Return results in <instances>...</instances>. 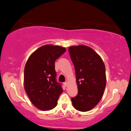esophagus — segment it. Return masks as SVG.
Masks as SVG:
<instances>
[{"label": "esophagus", "mask_w": 131, "mask_h": 131, "mask_svg": "<svg viewBox=\"0 0 131 131\" xmlns=\"http://www.w3.org/2000/svg\"><path fill=\"white\" fill-rule=\"evenodd\" d=\"M64 85H65V86H67V85H68V82H65V83H64Z\"/></svg>", "instance_id": "obj_1"}]
</instances>
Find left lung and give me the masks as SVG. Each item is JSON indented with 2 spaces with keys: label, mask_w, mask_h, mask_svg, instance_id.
<instances>
[{
  "label": "left lung",
  "mask_w": 131,
  "mask_h": 131,
  "mask_svg": "<svg viewBox=\"0 0 131 131\" xmlns=\"http://www.w3.org/2000/svg\"><path fill=\"white\" fill-rule=\"evenodd\" d=\"M69 52L74 66L78 94L71 98L75 109L88 112L98 104L106 85L104 63L92 48L85 45L71 46Z\"/></svg>",
  "instance_id": "8db88e82"
}]
</instances>
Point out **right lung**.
<instances>
[{
    "label": "right lung",
    "mask_w": 131,
    "mask_h": 131,
    "mask_svg": "<svg viewBox=\"0 0 131 131\" xmlns=\"http://www.w3.org/2000/svg\"><path fill=\"white\" fill-rule=\"evenodd\" d=\"M66 51L60 46L46 45L30 55L24 68V86L31 103L39 110L55 108L61 86L56 81L55 61Z\"/></svg>",
    "instance_id": "right-lung-1"
}]
</instances>
